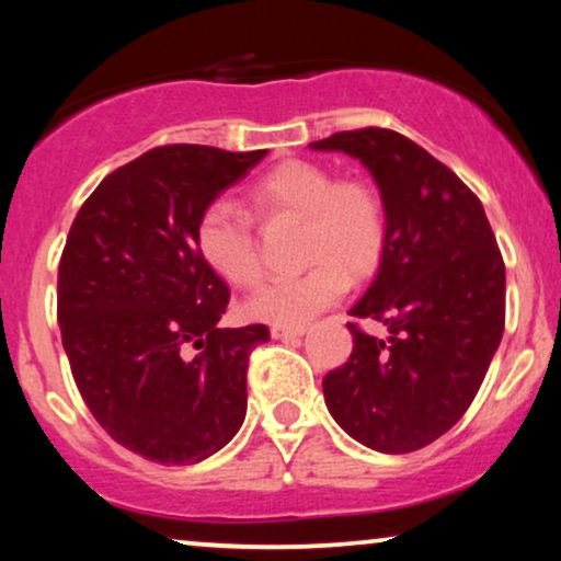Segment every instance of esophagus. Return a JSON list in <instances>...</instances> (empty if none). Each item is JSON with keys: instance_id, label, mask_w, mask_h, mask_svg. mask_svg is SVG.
<instances>
[{"instance_id": "1", "label": "esophagus", "mask_w": 561, "mask_h": 561, "mask_svg": "<svg viewBox=\"0 0 561 561\" xmlns=\"http://www.w3.org/2000/svg\"><path fill=\"white\" fill-rule=\"evenodd\" d=\"M306 327H271L273 340H296V336H304Z\"/></svg>"}]
</instances>
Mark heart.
<instances>
[{
    "instance_id": "1",
    "label": "heart",
    "mask_w": 561,
    "mask_h": 561,
    "mask_svg": "<svg viewBox=\"0 0 561 561\" xmlns=\"http://www.w3.org/2000/svg\"><path fill=\"white\" fill-rule=\"evenodd\" d=\"M260 219L296 217L304 221V273L265 283L244 304L250 319L273 327H306L347 294L351 278H367L386 250V206L373 183L336 179L313 160H283L248 188ZM196 250L214 273L237 288L255 286L263 257L250 214L229 202L204 206L196 221Z\"/></svg>"
}]
</instances>
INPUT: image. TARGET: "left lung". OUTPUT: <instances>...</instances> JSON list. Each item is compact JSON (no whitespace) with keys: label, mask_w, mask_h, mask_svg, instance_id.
<instances>
[{"label":"left lung","mask_w":561,"mask_h":561,"mask_svg":"<svg viewBox=\"0 0 561 561\" xmlns=\"http://www.w3.org/2000/svg\"><path fill=\"white\" fill-rule=\"evenodd\" d=\"M311 148L357 158L388 221L378 275L350 317L382 321L390 336L350 321L352 355L321 382L327 409L365 447L416 451L465 416L501 344V250L480 198L401 133L350 129Z\"/></svg>","instance_id":"8db88e82"}]
</instances>
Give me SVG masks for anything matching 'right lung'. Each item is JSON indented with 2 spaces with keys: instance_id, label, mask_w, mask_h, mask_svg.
Here are the masks:
<instances>
[{
  "instance_id": "right-lung-1",
  "label": "right lung",
  "mask_w": 561,
  "mask_h": 561,
  "mask_svg": "<svg viewBox=\"0 0 561 561\" xmlns=\"http://www.w3.org/2000/svg\"><path fill=\"white\" fill-rule=\"evenodd\" d=\"M265 152L152 148L106 175L68 232L58 324L73 380L99 426L152 462H202L244 421L250 352L271 332L217 327L229 288L198 255L196 221Z\"/></svg>"
}]
</instances>
